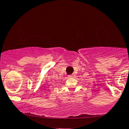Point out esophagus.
Returning a JSON list of instances; mask_svg holds the SVG:
<instances>
[{
	"label": "esophagus",
	"mask_w": 129,
	"mask_h": 129,
	"mask_svg": "<svg viewBox=\"0 0 129 129\" xmlns=\"http://www.w3.org/2000/svg\"><path fill=\"white\" fill-rule=\"evenodd\" d=\"M74 77V75H68V78H73Z\"/></svg>",
	"instance_id": "34e87169"
}]
</instances>
